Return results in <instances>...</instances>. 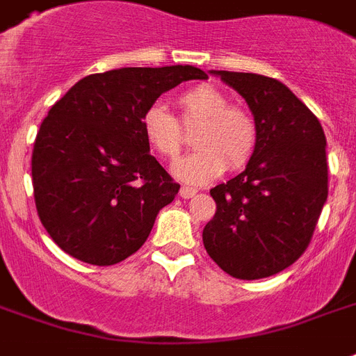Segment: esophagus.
Masks as SVG:
<instances>
[{"instance_id": "esophagus-1", "label": "esophagus", "mask_w": 356, "mask_h": 356, "mask_svg": "<svg viewBox=\"0 0 356 356\" xmlns=\"http://www.w3.org/2000/svg\"><path fill=\"white\" fill-rule=\"evenodd\" d=\"M197 194L196 188H190V186H181L179 190V196L184 197V200H190V197H194Z\"/></svg>"}]
</instances>
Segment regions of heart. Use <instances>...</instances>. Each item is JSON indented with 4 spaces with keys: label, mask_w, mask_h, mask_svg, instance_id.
<instances>
[{
    "label": "heart",
    "mask_w": 356,
    "mask_h": 356,
    "mask_svg": "<svg viewBox=\"0 0 356 356\" xmlns=\"http://www.w3.org/2000/svg\"><path fill=\"white\" fill-rule=\"evenodd\" d=\"M181 124L194 127V151L184 156L175 173L190 184H205L222 173L238 172L252 160L257 147V124L250 112L229 104L224 91L200 83L177 97ZM181 124L164 106L153 104L142 115L145 142L162 159L175 160L183 151Z\"/></svg>",
    "instance_id": "obj_1"
}]
</instances>
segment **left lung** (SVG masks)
Segmentation results:
<instances>
[{
  "label": "left lung",
  "instance_id": "1",
  "mask_svg": "<svg viewBox=\"0 0 356 356\" xmlns=\"http://www.w3.org/2000/svg\"><path fill=\"white\" fill-rule=\"evenodd\" d=\"M237 91L257 124L246 170L211 188L213 220L205 250L238 280L267 278L305 254L329 196L325 132L282 81L252 72L211 70Z\"/></svg>",
  "mask_w": 356,
  "mask_h": 356
}]
</instances>
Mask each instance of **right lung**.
Here are the masks:
<instances>
[{
	"label": "right lung",
	"mask_w": 356,
	"mask_h": 356,
	"mask_svg": "<svg viewBox=\"0 0 356 356\" xmlns=\"http://www.w3.org/2000/svg\"><path fill=\"white\" fill-rule=\"evenodd\" d=\"M190 65L89 74L51 106L31 156L37 213L54 243L89 265H115L142 248L179 192L142 132V115Z\"/></svg>",
	"instance_id": "right-lung-1"
}]
</instances>
